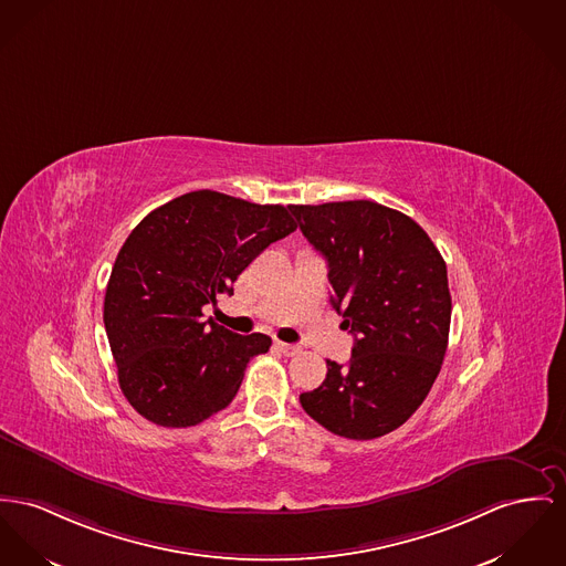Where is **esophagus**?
Listing matches in <instances>:
<instances>
[{"mask_svg": "<svg viewBox=\"0 0 566 566\" xmlns=\"http://www.w3.org/2000/svg\"><path fill=\"white\" fill-rule=\"evenodd\" d=\"M274 347H276L281 354H285V356H296V354L301 352V347H298V345L283 343V340H276V343H274Z\"/></svg>", "mask_w": 566, "mask_h": 566, "instance_id": "34e87169", "label": "esophagus"}]
</instances>
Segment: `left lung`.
I'll return each mask as SVG.
<instances>
[{
    "instance_id": "1",
    "label": "left lung",
    "mask_w": 566,
    "mask_h": 566,
    "mask_svg": "<svg viewBox=\"0 0 566 566\" xmlns=\"http://www.w3.org/2000/svg\"><path fill=\"white\" fill-rule=\"evenodd\" d=\"M302 235L326 258L331 302L354 335L347 365L326 360L304 412L349 440L401 427L429 395L449 345L447 264L424 229L376 201L290 206Z\"/></svg>"
}]
</instances>
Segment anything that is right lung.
<instances>
[{"instance_id":"right-lung-1","label":"right lung","mask_w":566,"mask_h":566,"mask_svg":"<svg viewBox=\"0 0 566 566\" xmlns=\"http://www.w3.org/2000/svg\"><path fill=\"white\" fill-rule=\"evenodd\" d=\"M294 229L285 206L192 190L130 231L103 319L119 388L139 415L160 427H192L231 403L249 360L272 339L203 319V306L231 296L240 272Z\"/></svg>"}]
</instances>
